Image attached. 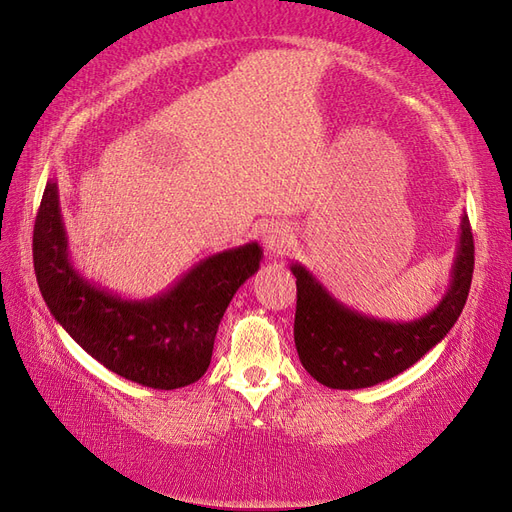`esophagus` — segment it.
I'll return each instance as SVG.
<instances>
[{
	"label": "esophagus",
	"mask_w": 512,
	"mask_h": 512,
	"mask_svg": "<svg viewBox=\"0 0 512 512\" xmlns=\"http://www.w3.org/2000/svg\"><path fill=\"white\" fill-rule=\"evenodd\" d=\"M262 243H265L267 252L282 254L290 243V230L284 224H271L262 232Z\"/></svg>",
	"instance_id": "obj_1"
}]
</instances>
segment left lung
<instances>
[{"instance_id": "8db88e82", "label": "left lung", "mask_w": 512, "mask_h": 512, "mask_svg": "<svg viewBox=\"0 0 512 512\" xmlns=\"http://www.w3.org/2000/svg\"><path fill=\"white\" fill-rule=\"evenodd\" d=\"M294 346L307 374L329 389H367L412 367L453 329L466 305L472 271L474 239L468 215H461V232L442 301L412 322L378 320L339 303L299 262Z\"/></svg>"}]
</instances>
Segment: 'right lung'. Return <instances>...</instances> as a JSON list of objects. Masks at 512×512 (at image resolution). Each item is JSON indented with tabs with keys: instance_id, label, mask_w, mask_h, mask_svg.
Wrapping results in <instances>:
<instances>
[{
	"instance_id": "add662e5",
	"label": "right lung",
	"mask_w": 512,
	"mask_h": 512,
	"mask_svg": "<svg viewBox=\"0 0 512 512\" xmlns=\"http://www.w3.org/2000/svg\"><path fill=\"white\" fill-rule=\"evenodd\" d=\"M260 260L258 243L232 247L200 260L166 292L132 301L74 269L55 179L46 181L34 226L36 280L55 320L106 369L162 391L203 378L226 307Z\"/></svg>"
}]
</instances>
